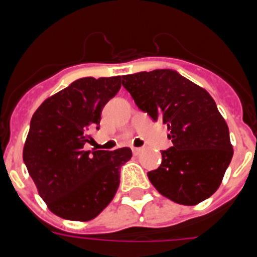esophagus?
Here are the masks:
<instances>
[{
  "mask_svg": "<svg viewBox=\"0 0 257 257\" xmlns=\"http://www.w3.org/2000/svg\"><path fill=\"white\" fill-rule=\"evenodd\" d=\"M142 151H143L142 148H133V153H134V156H139V154L142 153Z\"/></svg>",
  "mask_w": 257,
  "mask_h": 257,
  "instance_id": "34e87169",
  "label": "esophagus"
}]
</instances>
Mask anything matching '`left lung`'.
Wrapping results in <instances>:
<instances>
[{
    "instance_id": "1",
    "label": "left lung",
    "mask_w": 257,
    "mask_h": 257,
    "mask_svg": "<svg viewBox=\"0 0 257 257\" xmlns=\"http://www.w3.org/2000/svg\"><path fill=\"white\" fill-rule=\"evenodd\" d=\"M122 85L153 121L167 126L172 147L148 172L166 198L194 206L216 192L233 157L225 119L201 86L171 69L122 76Z\"/></svg>"
}]
</instances>
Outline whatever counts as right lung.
Masks as SVG:
<instances>
[{
	"label": "right lung",
	"mask_w": 257,
	"mask_h": 257,
	"mask_svg": "<svg viewBox=\"0 0 257 257\" xmlns=\"http://www.w3.org/2000/svg\"><path fill=\"white\" fill-rule=\"evenodd\" d=\"M119 88V76L79 78L47 97L32 117L23 160L41 198L63 219L96 217L115 196L119 169L133 157L130 148L83 149Z\"/></svg>",
	"instance_id": "1"
}]
</instances>
